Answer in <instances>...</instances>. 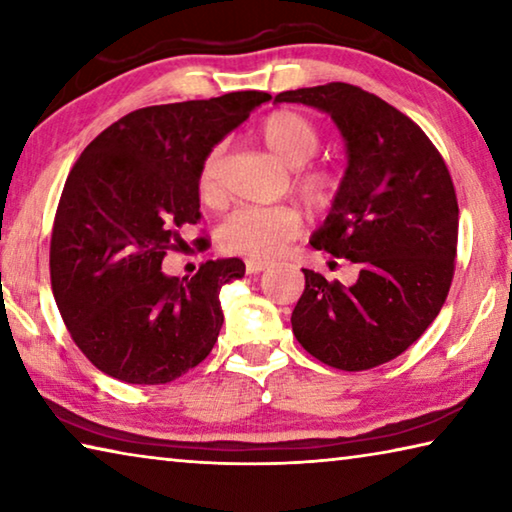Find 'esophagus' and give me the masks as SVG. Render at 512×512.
<instances>
[{
  "mask_svg": "<svg viewBox=\"0 0 512 512\" xmlns=\"http://www.w3.org/2000/svg\"><path fill=\"white\" fill-rule=\"evenodd\" d=\"M264 268H268V262H264V259H246V271L248 273H262Z\"/></svg>",
  "mask_w": 512,
  "mask_h": 512,
  "instance_id": "esophagus-1",
  "label": "esophagus"
}]
</instances>
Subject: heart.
Returning <instances> with one entry per match:
<instances>
[{"label":"heart","instance_id":"heart-1","mask_svg":"<svg viewBox=\"0 0 512 512\" xmlns=\"http://www.w3.org/2000/svg\"><path fill=\"white\" fill-rule=\"evenodd\" d=\"M259 137L277 160L293 169V187L311 210H327L341 189V176L329 167L309 164L318 151L314 124L298 112L277 110L259 126ZM221 146L207 151L198 167L196 189L205 205L221 198ZM300 214L287 205L239 207L223 221L219 244L232 255L271 259L298 235Z\"/></svg>","mask_w":512,"mask_h":512}]
</instances>
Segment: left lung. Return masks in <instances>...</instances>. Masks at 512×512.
Instances as JSON below:
<instances>
[{"label":"left lung","instance_id":"left-lung-1","mask_svg":"<svg viewBox=\"0 0 512 512\" xmlns=\"http://www.w3.org/2000/svg\"><path fill=\"white\" fill-rule=\"evenodd\" d=\"M275 101L327 112L341 131L348 169L309 244L359 266L352 287L302 268L305 291L291 314L293 334L332 368L381 366L420 339L452 287V176L415 121L357 85L289 90Z\"/></svg>","mask_w":512,"mask_h":512}]
</instances>
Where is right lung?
I'll use <instances>...</instances> for the list:
<instances>
[{
	"label": "right lung",
	"instance_id": "1",
	"mask_svg": "<svg viewBox=\"0 0 512 512\" xmlns=\"http://www.w3.org/2000/svg\"><path fill=\"white\" fill-rule=\"evenodd\" d=\"M271 94L128 112L85 146L60 196L49 271L60 316L94 366L126 384H169L212 352L219 291L237 257L207 259L192 277L162 273L180 228L201 219L196 178L207 151Z\"/></svg>",
	"mask_w": 512,
	"mask_h": 512
}]
</instances>
